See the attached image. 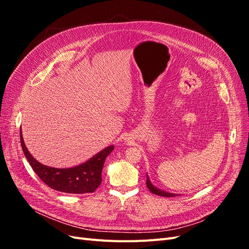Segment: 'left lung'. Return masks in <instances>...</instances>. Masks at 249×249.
<instances>
[{
    "mask_svg": "<svg viewBox=\"0 0 249 249\" xmlns=\"http://www.w3.org/2000/svg\"><path fill=\"white\" fill-rule=\"evenodd\" d=\"M146 186L149 189V191L154 193V194H157V195H160V196H164V197H172V196H177L176 193H169V192H166V191H163L161 189H159V188H157L153 185V183L150 182V179L148 178V175L146 173Z\"/></svg>",
    "mask_w": 249,
    "mask_h": 249,
    "instance_id": "left-lung-1",
    "label": "left lung"
}]
</instances>
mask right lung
I'll list each match as a JSON object with an SVG mask.
<instances>
[{
	"mask_svg": "<svg viewBox=\"0 0 249 249\" xmlns=\"http://www.w3.org/2000/svg\"><path fill=\"white\" fill-rule=\"evenodd\" d=\"M20 144L27 160L37 176L50 188L60 192L82 194L91 193L102 182V170L105 160L114 149V145L95 154L89 160L70 168H55L37 161L28 150L20 131Z\"/></svg>",
	"mask_w": 249,
	"mask_h": 249,
	"instance_id": "right-lung-1",
	"label": "right lung"
}]
</instances>
